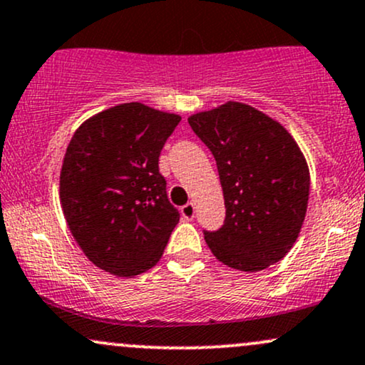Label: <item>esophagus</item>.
I'll return each instance as SVG.
<instances>
[{"instance_id": "34e87169", "label": "esophagus", "mask_w": 365, "mask_h": 365, "mask_svg": "<svg viewBox=\"0 0 365 365\" xmlns=\"http://www.w3.org/2000/svg\"><path fill=\"white\" fill-rule=\"evenodd\" d=\"M180 212H182V216L185 217V220H192V217L195 216V206L192 202H188L182 209H180Z\"/></svg>"}]
</instances>
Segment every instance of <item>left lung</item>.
Segmentation results:
<instances>
[{
  "mask_svg": "<svg viewBox=\"0 0 365 365\" xmlns=\"http://www.w3.org/2000/svg\"><path fill=\"white\" fill-rule=\"evenodd\" d=\"M216 159L226 217L204 232L217 261L255 273L282 261L307 212L311 175L302 150L282 123L244 103L228 101L188 118Z\"/></svg>",
  "mask_w": 365,
  "mask_h": 365,
  "instance_id": "obj_1",
  "label": "left lung"
}]
</instances>
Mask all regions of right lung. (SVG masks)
I'll return each instance as SVG.
<instances>
[{
    "label": "right lung",
    "mask_w": 365,
    "mask_h": 365,
    "mask_svg": "<svg viewBox=\"0 0 365 365\" xmlns=\"http://www.w3.org/2000/svg\"><path fill=\"white\" fill-rule=\"evenodd\" d=\"M182 120L125 103L86 120L60 175V200L83 254L108 273L132 278L156 266L180 212L159 173L163 145Z\"/></svg>",
    "instance_id": "obj_1"
}]
</instances>
